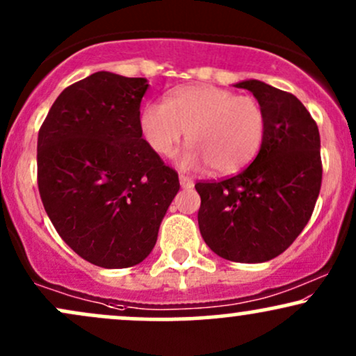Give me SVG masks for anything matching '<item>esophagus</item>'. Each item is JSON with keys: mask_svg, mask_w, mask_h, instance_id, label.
Masks as SVG:
<instances>
[{"mask_svg": "<svg viewBox=\"0 0 356 356\" xmlns=\"http://www.w3.org/2000/svg\"><path fill=\"white\" fill-rule=\"evenodd\" d=\"M179 181H181V186L184 187V189H189V187L194 186V181H192L191 177H187V175H184V174H179Z\"/></svg>", "mask_w": 356, "mask_h": 356, "instance_id": "esophagus-1", "label": "esophagus"}]
</instances>
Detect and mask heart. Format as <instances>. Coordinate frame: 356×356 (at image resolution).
<instances>
[{
    "mask_svg": "<svg viewBox=\"0 0 356 356\" xmlns=\"http://www.w3.org/2000/svg\"><path fill=\"white\" fill-rule=\"evenodd\" d=\"M266 110L254 97L212 85L175 88L165 102H150L140 113V130L155 154L172 157L186 138V167L209 165L216 174L239 170L259 152L266 137Z\"/></svg>",
    "mask_w": 356,
    "mask_h": 356,
    "instance_id": "b5f03b06",
    "label": "heart"
}]
</instances>
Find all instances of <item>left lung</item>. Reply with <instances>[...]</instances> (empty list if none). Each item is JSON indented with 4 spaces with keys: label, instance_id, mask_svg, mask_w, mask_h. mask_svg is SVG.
Instances as JSON below:
<instances>
[{
    "label": "left lung",
    "instance_id": "obj_1",
    "mask_svg": "<svg viewBox=\"0 0 356 356\" xmlns=\"http://www.w3.org/2000/svg\"><path fill=\"white\" fill-rule=\"evenodd\" d=\"M246 88L266 110V137L246 169L201 181L197 212L202 239L234 263H264L293 244L312 218L321 189L320 132L293 93L259 80Z\"/></svg>",
    "mask_w": 356,
    "mask_h": 356
}]
</instances>
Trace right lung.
<instances>
[{"label": "right lung", "mask_w": 356, "mask_h": 356, "mask_svg": "<svg viewBox=\"0 0 356 356\" xmlns=\"http://www.w3.org/2000/svg\"><path fill=\"white\" fill-rule=\"evenodd\" d=\"M145 79L97 72L60 93L40 127L38 191L60 238L100 268L150 254L179 175L140 130Z\"/></svg>", "instance_id": "right-lung-1"}]
</instances>
